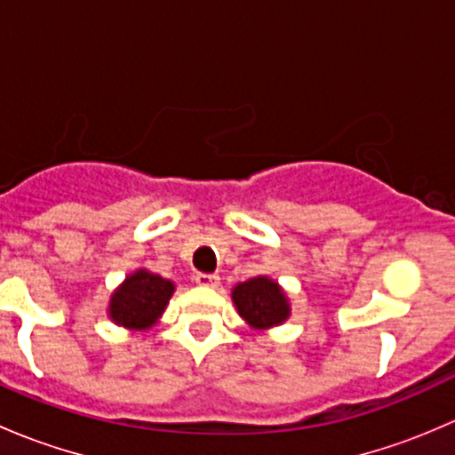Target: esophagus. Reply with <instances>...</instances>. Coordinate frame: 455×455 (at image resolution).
Here are the masks:
<instances>
[{"label": "esophagus", "mask_w": 455, "mask_h": 455, "mask_svg": "<svg viewBox=\"0 0 455 455\" xmlns=\"http://www.w3.org/2000/svg\"><path fill=\"white\" fill-rule=\"evenodd\" d=\"M194 282L198 283V286H204V288H218L220 286V277L213 273H196Z\"/></svg>", "instance_id": "34e87169"}]
</instances>
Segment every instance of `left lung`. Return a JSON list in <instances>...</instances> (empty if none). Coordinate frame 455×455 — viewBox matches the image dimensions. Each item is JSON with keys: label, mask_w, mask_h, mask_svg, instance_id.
<instances>
[{"label": "left lung", "mask_w": 455, "mask_h": 455, "mask_svg": "<svg viewBox=\"0 0 455 455\" xmlns=\"http://www.w3.org/2000/svg\"><path fill=\"white\" fill-rule=\"evenodd\" d=\"M233 301L237 306V313L255 328H270V325L282 323L291 313L282 288L266 277L237 283L233 291Z\"/></svg>", "instance_id": "left-lung-1"}]
</instances>
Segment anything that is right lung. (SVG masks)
Segmentation results:
<instances>
[{
  "mask_svg": "<svg viewBox=\"0 0 455 455\" xmlns=\"http://www.w3.org/2000/svg\"><path fill=\"white\" fill-rule=\"evenodd\" d=\"M172 292L173 283L169 279L151 275L147 270H136L112 295L109 316L118 325L145 330L163 315Z\"/></svg>",
  "mask_w": 455,
  "mask_h": 455,
  "instance_id": "1",
  "label": "right lung"
}]
</instances>
